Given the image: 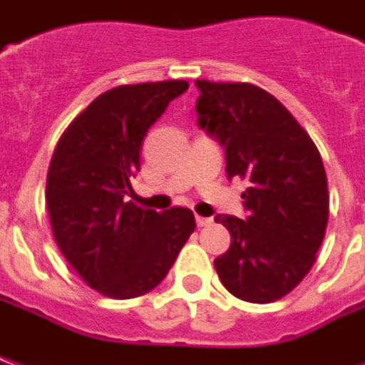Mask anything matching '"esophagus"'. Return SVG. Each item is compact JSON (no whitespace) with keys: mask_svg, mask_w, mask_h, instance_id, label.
Listing matches in <instances>:
<instances>
[{"mask_svg":"<svg viewBox=\"0 0 365 365\" xmlns=\"http://www.w3.org/2000/svg\"><path fill=\"white\" fill-rule=\"evenodd\" d=\"M195 221H197V227H209L213 219H207V217H195Z\"/></svg>","mask_w":365,"mask_h":365,"instance_id":"1","label":"esophagus"}]
</instances>
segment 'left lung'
<instances>
[{
	"label": "left lung",
	"instance_id": "8db88e82",
	"mask_svg": "<svg viewBox=\"0 0 365 365\" xmlns=\"http://www.w3.org/2000/svg\"><path fill=\"white\" fill-rule=\"evenodd\" d=\"M199 125L227 152V175L248 182L245 221L217 215L230 232L215 260L242 301L272 303L303 282L329 222V182L319 148L272 93L254 83L197 80Z\"/></svg>",
	"mask_w": 365,
	"mask_h": 365
}]
</instances>
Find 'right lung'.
<instances>
[{
  "label": "right lung",
  "mask_w": 365,
  "mask_h": 365,
  "mask_svg": "<svg viewBox=\"0 0 365 365\" xmlns=\"http://www.w3.org/2000/svg\"><path fill=\"white\" fill-rule=\"evenodd\" d=\"M185 80L119 86L96 97L60 136L46 174V207L60 252L91 289L140 297L158 285L195 230L191 209L125 201L148 128Z\"/></svg>",
  "instance_id": "add662e5"
}]
</instances>
